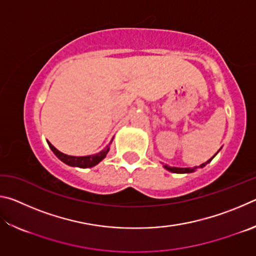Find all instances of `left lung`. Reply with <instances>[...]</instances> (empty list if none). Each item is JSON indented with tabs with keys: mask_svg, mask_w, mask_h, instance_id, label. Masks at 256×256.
<instances>
[{
	"mask_svg": "<svg viewBox=\"0 0 256 256\" xmlns=\"http://www.w3.org/2000/svg\"><path fill=\"white\" fill-rule=\"evenodd\" d=\"M214 154V156H216ZM214 156L212 158H210L209 160H208L206 162H204V164H200V166L198 167H194V168H180V167H170V166H167V164H164V168H166L167 170H170V172H177V174H188V172H196V168H203L206 166V164H209L212 159L214 158Z\"/></svg>",
	"mask_w": 256,
	"mask_h": 256,
	"instance_id": "obj_1",
	"label": "left lung"
}]
</instances>
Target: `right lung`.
<instances>
[{
    "mask_svg": "<svg viewBox=\"0 0 256 256\" xmlns=\"http://www.w3.org/2000/svg\"><path fill=\"white\" fill-rule=\"evenodd\" d=\"M47 144H48L50 150L55 154L56 157H58L60 160H62L64 164H68V166L80 167V168H89V167L96 166L97 164L100 162L102 160L106 157L108 151H110V146H107L105 149L102 150L100 152H98L96 154L84 156V157H76V156H68L66 154L60 152V151L56 149L54 146H52V144L48 141H47ZM110 144H112V141H110Z\"/></svg>",
    "mask_w": 256,
    "mask_h": 256,
    "instance_id": "add662e5",
    "label": "right lung"
}]
</instances>
